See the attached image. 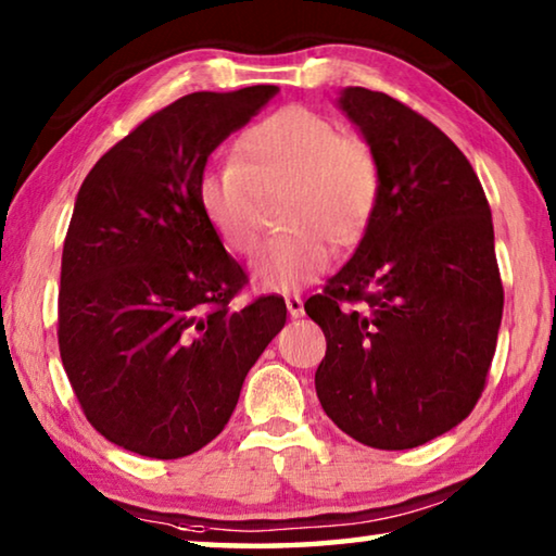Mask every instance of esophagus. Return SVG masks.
Masks as SVG:
<instances>
[{
	"mask_svg": "<svg viewBox=\"0 0 556 556\" xmlns=\"http://www.w3.org/2000/svg\"><path fill=\"white\" fill-rule=\"evenodd\" d=\"M287 308L291 318H301L304 316V301H301L299 294H289L287 296Z\"/></svg>",
	"mask_w": 556,
	"mask_h": 556,
	"instance_id": "esophagus-1",
	"label": "esophagus"
}]
</instances>
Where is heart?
<instances>
[{"instance_id": "b5f03b06", "label": "heart", "mask_w": 556, "mask_h": 556, "mask_svg": "<svg viewBox=\"0 0 556 556\" xmlns=\"http://www.w3.org/2000/svg\"><path fill=\"white\" fill-rule=\"evenodd\" d=\"M382 168L375 147L341 131L331 117L289 105L240 137L235 159L211 162L199 178V203L218 240L235 255L255 252L265 203H279L287 230L260 250L252 279L291 291L324 275L336 244H353L380 201Z\"/></svg>"}]
</instances>
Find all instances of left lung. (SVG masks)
Here are the masks:
<instances>
[{
    "instance_id": "8db88e82",
    "label": "left lung",
    "mask_w": 556,
    "mask_h": 556,
    "mask_svg": "<svg viewBox=\"0 0 556 556\" xmlns=\"http://www.w3.org/2000/svg\"><path fill=\"white\" fill-rule=\"evenodd\" d=\"M338 105L378 152L382 188L351 262L304 304L326 336L316 394L361 444L414 448L460 425L485 388L503 318L491 205L419 112L365 88Z\"/></svg>"
}]
</instances>
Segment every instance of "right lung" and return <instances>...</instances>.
I'll list each match as a JSON object with an SVG mask.
<instances>
[{
	"instance_id": "obj_1",
	"label": "right lung",
	"mask_w": 556,
	"mask_h": 556,
	"mask_svg": "<svg viewBox=\"0 0 556 556\" xmlns=\"http://www.w3.org/2000/svg\"><path fill=\"white\" fill-rule=\"evenodd\" d=\"M277 86L191 92L100 156L65 232L59 348L88 421L112 444L181 458L220 434L287 324L277 294L230 301L248 275L199 203L205 162Z\"/></svg>"
}]
</instances>
